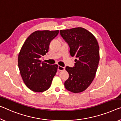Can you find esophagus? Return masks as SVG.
<instances>
[{
    "label": "esophagus",
    "instance_id": "34e87169",
    "mask_svg": "<svg viewBox=\"0 0 121 121\" xmlns=\"http://www.w3.org/2000/svg\"><path fill=\"white\" fill-rule=\"evenodd\" d=\"M58 70H59V71H64V70H65V68L64 67L59 66H58Z\"/></svg>",
    "mask_w": 121,
    "mask_h": 121
}]
</instances>
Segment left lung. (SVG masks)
<instances>
[{
	"mask_svg": "<svg viewBox=\"0 0 121 121\" xmlns=\"http://www.w3.org/2000/svg\"><path fill=\"white\" fill-rule=\"evenodd\" d=\"M60 34L69 45L70 54L77 59L74 67H66L69 78L65 86L73 93L82 92L91 85L96 74L100 59L98 43L92 34L81 27L61 30Z\"/></svg>",
	"mask_w": 121,
	"mask_h": 121,
	"instance_id": "8db88e82",
	"label": "left lung"
}]
</instances>
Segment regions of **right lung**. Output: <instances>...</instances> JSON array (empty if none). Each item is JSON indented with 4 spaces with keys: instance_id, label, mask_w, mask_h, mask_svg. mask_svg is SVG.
<instances>
[{
    "instance_id": "right-lung-1",
    "label": "right lung",
    "mask_w": 121,
    "mask_h": 121,
    "mask_svg": "<svg viewBox=\"0 0 121 121\" xmlns=\"http://www.w3.org/2000/svg\"><path fill=\"white\" fill-rule=\"evenodd\" d=\"M59 30H37L25 41L18 57V65L23 82L36 92L47 90L57 72V65L41 62L39 58L48 52L50 41Z\"/></svg>"
}]
</instances>
